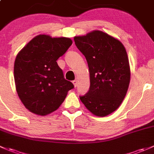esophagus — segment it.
<instances>
[{"mask_svg":"<svg viewBox=\"0 0 154 154\" xmlns=\"http://www.w3.org/2000/svg\"><path fill=\"white\" fill-rule=\"evenodd\" d=\"M77 83H78L77 80H74L73 82H72V84H73V85H74V87H75V88L77 86Z\"/></svg>","mask_w":154,"mask_h":154,"instance_id":"1","label":"esophagus"}]
</instances>
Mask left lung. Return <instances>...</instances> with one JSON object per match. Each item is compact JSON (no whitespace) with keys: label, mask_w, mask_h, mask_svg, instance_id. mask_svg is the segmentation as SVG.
Listing matches in <instances>:
<instances>
[{"label":"left lung","mask_w":154,"mask_h":154,"mask_svg":"<svg viewBox=\"0 0 154 154\" xmlns=\"http://www.w3.org/2000/svg\"><path fill=\"white\" fill-rule=\"evenodd\" d=\"M74 41L90 72V90L81 101L93 115L106 116L119 107L128 91L131 69L126 50L118 39L99 30Z\"/></svg>","instance_id":"obj_1"}]
</instances>
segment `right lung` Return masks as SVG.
Segmentation results:
<instances>
[{
    "instance_id": "add662e5",
    "label": "right lung",
    "mask_w": 154,
    "mask_h": 154,
    "mask_svg": "<svg viewBox=\"0 0 154 154\" xmlns=\"http://www.w3.org/2000/svg\"><path fill=\"white\" fill-rule=\"evenodd\" d=\"M72 42L69 38L35 36L19 52L14 64L15 88L30 112L46 116L56 110L74 88L57 64Z\"/></svg>"
}]
</instances>
